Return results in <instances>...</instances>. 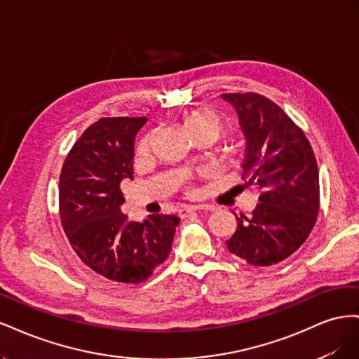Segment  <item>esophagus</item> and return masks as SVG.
<instances>
[{"mask_svg":"<svg viewBox=\"0 0 359 359\" xmlns=\"http://www.w3.org/2000/svg\"><path fill=\"white\" fill-rule=\"evenodd\" d=\"M201 210H211L208 205H189V206H184V208L180 210V217H187L189 214L191 212H196V211H201Z\"/></svg>","mask_w":359,"mask_h":359,"instance_id":"esophagus-1","label":"esophagus"}]
</instances>
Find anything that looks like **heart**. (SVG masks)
I'll use <instances>...</instances> for the list:
<instances>
[{"label":"heart","mask_w":359,"mask_h":359,"mask_svg":"<svg viewBox=\"0 0 359 359\" xmlns=\"http://www.w3.org/2000/svg\"><path fill=\"white\" fill-rule=\"evenodd\" d=\"M224 126L226 123L222 118V115L210 109L194 111L184 118L182 121V127L190 137L208 136L214 140L223 133ZM147 149H148V139H144L142 142L139 144V151L140 153H145Z\"/></svg>","instance_id":"obj_1"}]
</instances>
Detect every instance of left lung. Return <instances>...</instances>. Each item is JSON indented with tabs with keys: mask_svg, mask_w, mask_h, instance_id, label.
I'll list each match as a JSON object with an SVG mask.
<instances>
[{
	"mask_svg": "<svg viewBox=\"0 0 359 359\" xmlns=\"http://www.w3.org/2000/svg\"><path fill=\"white\" fill-rule=\"evenodd\" d=\"M245 140L243 180L259 190L248 217H236L227 250L253 266L281 262L307 240L319 212V172L311 145L286 112L256 93L222 94Z\"/></svg>",
	"mask_w": 359,
	"mask_h": 359,
	"instance_id": "obj_1",
	"label": "left lung"
}]
</instances>
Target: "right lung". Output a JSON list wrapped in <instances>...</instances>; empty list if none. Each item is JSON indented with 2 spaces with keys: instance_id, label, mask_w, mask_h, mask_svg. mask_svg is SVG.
<instances>
[{
  "instance_id": "add662e5",
  "label": "right lung",
  "mask_w": 359,
  "mask_h": 359,
  "mask_svg": "<svg viewBox=\"0 0 359 359\" xmlns=\"http://www.w3.org/2000/svg\"><path fill=\"white\" fill-rule=\"evenodd\" d=\"M145 116L100 118L69 153L60 177L61 223L73 250L100 276L140 283L169 256L180 217L139 223L121 211L119 184L133 180L136 133Z\"/></svg>"
}]
</instances>
